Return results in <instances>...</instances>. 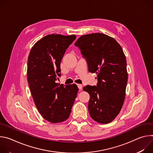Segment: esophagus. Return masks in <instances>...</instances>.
<instances>
[{
	"label": "esophagus",
	"mask_w": 153,
	"mask_h": 153,
	"mask_svg": "<svg viewBox=\"0 0 153 153\" xmlns=\"http://www.w3.org/2000/svg\"><path fill=\"white\" fill-rule=\"evenodd\" d=\"M77 86H78V88H79V89L80 90H82V85H80V84H77Z\"/></svg>",
	"instance_id": "34e87169"
}]
</instances>
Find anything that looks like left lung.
Segmentation results:
<instances>
[{
    "label": "left lung",
    "instance_id": "left-lung-1",
    "mask_svg": "<svg viewBox=\"0 0 153 153\" xmlns=\"http://www.w3.org/2000/svg\"><path fill=\"white\" fill-rule=\"evenodd\" d=\"M74 45L86 57L89 72L97 75L96 86L83 88L90 96V116L98 123H110L120 113L126 95L128 73L123 50L114 38L99 33L81 36Z\"/></svg>",
    "mask_w": 153,
    "mask_h": 153
}]
</instances>
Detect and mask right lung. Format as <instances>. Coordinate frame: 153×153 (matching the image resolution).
Segmentation results:
<instances>
[{"label":"right lung","mask_w":153,"mask_h":153,"mask_svg":"<svg viewBox=\"0 0 153 153\" xmlns=\"http://www.w3.org/2000/svg\"><path fill=\"white\" fill-rule=\"evenodd\" d=\"M76 35L49 34L32 47L27 62V79L34 102L41 116L56 123L67 120L79 91L76 84L56 82L60 62Z\"/></svg>","instance_id":"1"}]
</instances>
